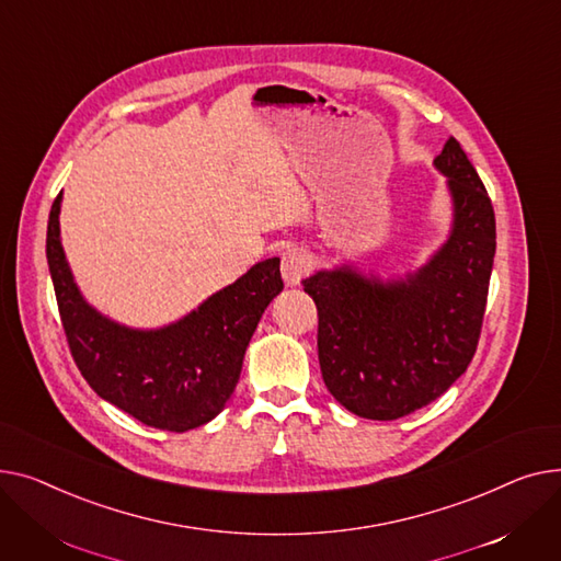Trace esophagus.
Returning a JSON list of instances; mask_svg holds the SVG:
<instances>
[{
	"label": "esophagus",
	"instance_id": "esophagus-1",
	"mask_svg": "<svg viewBox=\"0 0 561 561\" xmlns=\"http://www.w3.org/2000/svg\"><path fill=\"white\" fill-rule=\"evenodd\" d=\"M280 274L283 280L294 287L299 285L308 274H310V255L299 249V247H291L283 253V262H280Z\"/></svg>",
	"mask_w": 561,
	"mask_h": 561
}]
</instances>
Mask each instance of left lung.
Listing matches in <instances>:
<instances>
[{"mask_svg":"<svg viewBox=\"0 0 561 561\" xmlns=\"http://www.w3.org/2000/svg\"><path fill=\"white\" fill-rule=\"evenodd\" d=\"M453 202L448 240L416 272L378 278L353 265L304 280L319 312V365L348 412L393 421L433 403L473 359L496 255L489 194L455 138L435 158Z\"/></svg>","mask_w":561,"mask_h":561,"instance_id":"1","label":"left lung"}]
</instances>
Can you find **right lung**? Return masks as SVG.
<instances>
[{
    "mask_svg": "<svg viewBox=\"0 0 561 561\" xmlns=\"http://www.w3.org/2000/svg\"><path fill=\"white\" fill-rule=\"evenodd\" d=\"M60 202L49 213L47 262L60 321L81 376L145 425L185 433L213 421L236 391L257 321L283 291L280 257L262 260L233 285L162 328H128L92 308L60 244Z\"/></svg>",
    "mask_w": 561,
    "mask_h": 561,
    "instance_id": "right-lung-1",
    "label": "right lung"
}]
</instances>
